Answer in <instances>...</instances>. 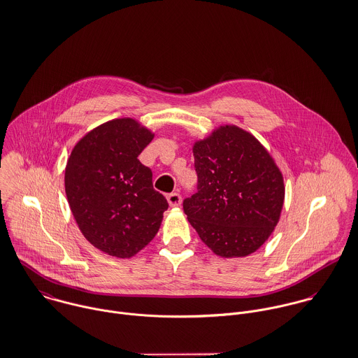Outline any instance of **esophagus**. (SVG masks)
Returning <instances> with one entry per match:
<instances>
[{
  "instance_id": "obj_1",
  "label": "esophagus",
  "mask_w": 358,
  "mask_h": 358,
  "mask_svg": "<svg viewBox=\"0 0 358 358\" xmlns=\"http://www.w3.org/2000/svg\"><path fill=\"white\" fill-rule=\"evenodd\" d=\"M166 200H168V203H169L171 207H179L180 203H182V197H180V194H179L178 192L168 194V196H166Z\"/></svg>"
}]
</instances>
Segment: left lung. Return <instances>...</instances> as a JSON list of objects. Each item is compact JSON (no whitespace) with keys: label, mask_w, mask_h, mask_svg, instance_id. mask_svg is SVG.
<instances>
[{"label":"left lung","mask_w":358,"mask_h":358,"mask_svg":"<svg viewBox=\"0 0 358 358\" xmlns=\"http://www.w3.org/2000/svg\"><path fill=\"white\" fill-rule=\"evenodd\" d=\"M197 193L183 211L200 238L220 257L257 251L279 222L283 176L265 147L235 124L215 129L193 145Z\"/></svg>","instance_id":"left-lung-1"}]
</instances>
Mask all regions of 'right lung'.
<instances>
[{
	"mask_svg": "<svg viewBox=\"0 0 358 358\" xmlns=\"http://www.w3.org/2000/svg\"><path fill=\"white\" fill-rule=\"evenodd\" d=\"M154 133L137 120L106 122L83 136L65 168V192L83 234L96 248L129 258L157 235L166 199L138 161Z\"/></svg>",
	"mask_w": 358,
	"mask_h": 358,
	"instance_id": "add662e5",
	"label": "right lung"
}]
</instances>
